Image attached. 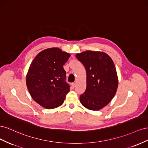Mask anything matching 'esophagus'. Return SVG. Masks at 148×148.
<instances>
[{"instance_id": "esophagus-1", "label": "esophagus", "mask_w": 148, "mask_h": 148, "mask_svg": "<svg viewBox=\"0 0 148 148\" xmlns=\"http://www.w3.org/2000/svg\"><path fill=\"white\" fill-rule=\"evenodd\" d=\"M71 86H72V87H73V88H74L75 86V82L72 83V84H71Z\"/></svg>"}]
</instances>
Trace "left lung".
<instances>
[{
	"label": "left lung",
	"instance_id": "1",
	"mask_svg": "<svg viewBox=\"0 0 148 148\" xmlns=\"http://www.w3.org/2000/svg\"><path fill=\"white\" fill-rule=\"evenodd\" d=\"M85 67L87 73L86 90L80 95L84 107L99 110L110 102L118 87L115 64L107 54L86 51L75 55Z\"/></svg>",
	"mask_w": 148,
	"mask_h": 148
}]
</instances>
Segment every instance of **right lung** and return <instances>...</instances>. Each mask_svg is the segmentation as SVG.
<instances>
[{
    "mask_svg": "<svg viewBox=\"0 0 148 148\" xmlns=\"http://www.w3.org/2000/svg\"><path fill=\"white\" fill-rule=\"evenodd\" d=\"M70 56L59 48H48L38 54L32 62L27 86L33 99L42 107L53 109L64 102L70 86L66 81L63 65Z\"/></svg>",
    "mask_w": 148,
    "mask_h": 148,
    "instance_id": "1",
    "label": "right lung"
}]
</instances>
